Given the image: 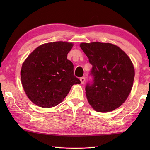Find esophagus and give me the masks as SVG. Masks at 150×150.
<instances>
[{"mask_svg":"<svg viewBox=\"0 0 150 150\" xmlns=\"http://www.w3.org/2000/svg\"><path fill=\"white\" fill-rule=\"evenodd\" d=\"M80 80H81V84H83L84 81H85V78L84 77H81L80 79Z\"/></svg>","mask_w":150,"mask_h":150,"instance_id":"1","label":"esophagus"}]
</instances>
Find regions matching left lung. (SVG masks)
Segmentation results:
<instances>
[{
  "mask_svg": "<svg viewBox=\"0 0 150 150\" xmlns=\"http://www.w3.org/2000/svg\"><path fill=\"white\" fill-rule=\"evenodd\" d=\"M80 46L92 65L93 81L86 86L88 103L98 112L120 106L133 86L135 69L126 53L114 44L94 42Z\"/></svg>",
  "mask_w": 150,
  "mask_h": 150,
  "instance_id": "obj_1",
  "label": "left lung"
}]
</instances>
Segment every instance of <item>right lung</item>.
<instances>
[{"label":"right lung","instance_id":"obj_1","mask_svg":"<svg viewBox=\"0 0 150 150\" xmlns=\"http://www.w3.org/2000/svg\"><path fill=\"white\" fill-rule=\"evenodd\" d=\"M71 42H49L35 50L22 64L21 77L28 97L42 108L61 103L73 84H81L74 75L73 64L67 55Z\"/></svg>","mask_w":150,"mask_h":150}]
</instances>
